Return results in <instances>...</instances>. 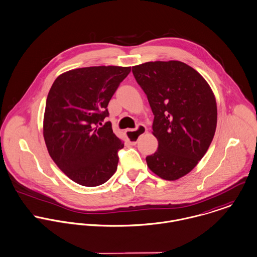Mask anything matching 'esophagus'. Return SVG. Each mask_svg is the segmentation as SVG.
<instances>
[{
	"instance_id": "34e87169",
	"label": "esophagus",
	"mask_w": 257,
	"mask_h": 257,
	"mask_svg": "<svg viewBox=\"0 0 257 257\" xmlns=\"http://www.w3.org/2000/svg\"><path fill=\"white\" fill-rule=\"evenodd\" d=\"M147 132V128L145 125L143 124H139L137 126L136 129H131V130H127L126 131V135L131 143V145H135L137 143V140L142 136L144 135L145 133Z\"/></svg>"
}]
</instances>
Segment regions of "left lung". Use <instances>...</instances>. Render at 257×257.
Listing matches in <instances>:
<instances>
[{"instance_id":"1","label":"left lung","mask_w":257,"mask_h":257,"mask_svg":"<svg viewBox=\"0 0 257 257\" xmlns=\"http://www.w3.org/2000/svg\"><path fill=\"white\" fill-rule=\"evenodd\" d=\"M132 72L154 114L159 147L146 158L147 165L164 180H178L198 165L213 139L214 94L205 78L182 61L145 62Z\"/></svg>"}]
</instances>
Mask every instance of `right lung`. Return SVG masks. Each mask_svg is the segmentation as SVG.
Masks as SVG:
<instances>
[{
	"label": "right lung",
	"mask_w": 257,
	"mask_h": 257,
	"mask_svg": "<svg viewBox=\"0 0 257 257\" xmlns=\"http://www.w3.org/2000/svg\"><path fill=\"white\" fill-rule=\"evenodd\" d=\"M131 67L90 66L60 74L49 92L44 138L53 162L73 182L96 187L117 170L124 143L113 133L108 103Z\"/></svg>",
	"instance_id": "obj_1"
}]
</instances>
